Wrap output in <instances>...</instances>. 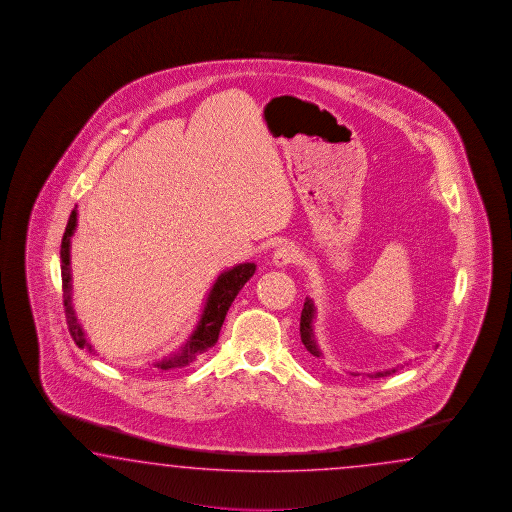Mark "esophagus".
<instances>
[{
  "label": "esophagus",
  "mask_w": 512,
  "mask_h": 512,
  "mask_svg": "<svg viewBox=\"0 0 512 512\" xmlns=\"http://www.w3.org/2000/svg\"><path fill=\"white\" fill-rule=\"evenodd\" d=\"M294 258H296V252H294L293 247L291 245H282V247H278L274 254H272V265H276V267H287V265H291L294 263Z\"/></svg>",
  "instance_id": "34e87169"
}]
</instances>
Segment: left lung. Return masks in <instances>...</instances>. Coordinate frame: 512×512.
Returning a JSON list of instances; mask_svg holds the SVG:
<instances>
[{"instance_id":"left-lung-1","label":"left lung","mask_w":512,"mask_h":512,"mask_svg":"<svg viewBox=\"0 0 512 512\" xmlns=\"http://www.w3.org/2000/svg\"><path fill=\"white\" fill-rule=\"evenodd\" d=\"M315 318V302H313L311 298H305L304 309H302V316H300V338H302V344H304L305 349H307L313 357H324V355H322V349L318 346V340H316ZM397 368H399V366H397ZM397 368H392V370L373 371V373H364V375H368L370 379H379V377L392 375V373L397 371ZM349 375H355V377H357L360 373L349 371Z\"/></svg>"}]
</instances>
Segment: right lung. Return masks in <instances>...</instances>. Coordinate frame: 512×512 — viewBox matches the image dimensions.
Wrapping results in <instances>:
<instances>
[{
	"label": "right lung",
	"mask_w": 512,
	"mask_h": 512,
	"mask_svg": "<svg viewBox=\"0 0 512 512\" xmlns=\"http://www.w3.org/2000/svg\"><path fill=\"white\" fill-rule=\"evenodd\" d=\"M78 210L73 208L69 221H67L66 232L62 238V249H60V271H62V289H64V307H66L67 327L69 333L75 340L78 348L87 349L89 353H97L87 340L84 327L78 322L75 307H73V278H71V238L77 230ZM256 271V263L245 261L230 267L227 271L221 272L216 282L212 283L210 291L205 300V307L201 311V316L197 320V326L192 335L186 338L185 344H181L174 353L166 355L163 359L148 362L152 370H175V368H185L192 360H196L197 355L205 353L208 348H212L218 342L219 329L223 326V320L227 316L230 305L234 298L238 296L243 285L249 282L252 274Z\"/></svg>",
	"instance_id": "add662e5"
}]
</instances>
